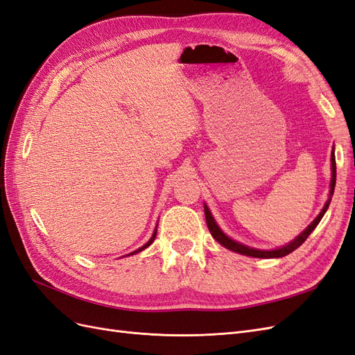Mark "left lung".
<instances>
[{
	"label": "left lung",
	"mask_w": 355,
	"mask_h": 355,
	"mask_svg": "<svg viewBox=\"0 0 355 355\" xmlns=\"http://www.w3.org/2000/svg\"><path fill=\"white\" fill-rule=\"evenodd\" d=\"M335 186H336V159H335V153L331 151V181H330V198L326 202V205L321 209V212L318 214V217L313 220L311 225L302 232V234L296 238L293 239L290 244L277 248V250H257V248H251L247 247L244 244H239V242L234 241L232 238H229L226 234H223V230L218 227V225L216 223L214 217H212L211 211L208 209V207L204 204V209H205V218H207V225L208 229L211 232L212 238H214L218 244H221L223 247H226L227 250H232L235 252H239V254H244V256H250V257H259V259H277V257H284L287 254H290L291 251H295L296 248H299L303 242L306 241V238L312 234V230L318 226V223L321 221L322 216L326 214V211L330 205V200L333 196V191H335Z\"/></svg>",
	"instance_id": "left-lung-1"
}]
</instances>
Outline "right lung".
I'll return each mask as SVG.
<instances>
[{
	"label": "right lung",
	"instance_id": "obj_1",
	"mask_svg": "<svg viewBox=\"0 0 355 355\" xmlns=\"http://www.w3.org/2000/svg\"><path fill=\"white\" fill-rule=\"evenodd\" d=\"M156 234H157V229H155V232H153V235H151L150 241L147 242V244H146V245H143V247H141V248H138V250H137V251H134V252H130V254H128V256H132V254H135V252H139V251H143L144 248H147L148 245H151V244H153V241H155V238H156Z\"/></svg>",
	"mask_w": 355,
	"mask_h": 355
}]
</instances>
